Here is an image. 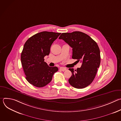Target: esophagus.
<instances>
[{"instance_id":"obj_1","label":"esophagus","mask_w":121,"mask_h":121,"mask_svg":"<svg viewBox=\"0 0 121 121\" xmlns=\"http://www.w3.org/2000/svg\"><path fill=\"white\" fill-rule=\"evenodd\" d=\"M66 68L65 67H61L60 68V70H61L62 71H64L66 70Z\"/></svg>"}]
</instances>
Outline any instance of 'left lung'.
Instances as JSON below:
<instances>
[{"label": "left lung", "instance_id": "obj_1", "mask_svg": "<svg viewBox=\"0 0 121 121\" xmlns=\"http://www.w3.org/2000/svg\"><path fill=\"white\" fill-rule=\"evenodd\" d=\"M59 39L72 48V58L82 63L77 70L69 68L72 74L68 79L69 83L77 89L87 87L93 81L100 63V51L97 43L87 34L77 31L62 33Z\"/></svg>", "mask_w": 121, "mask_h": 121}]
</instances>
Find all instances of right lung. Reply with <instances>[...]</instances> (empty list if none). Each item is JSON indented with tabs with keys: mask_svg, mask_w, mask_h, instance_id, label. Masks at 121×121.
Listing matches in <instances>:
<instances>
[{
	"mask_svg": "<svg viewBox=\"0 0 121 121\" xmlns=\"http://www.w3.org/2000/svg\"><path fill=\"white\" fill-rule=\"evenodd\" d=\"M61 33L42 31L33 35L24 44L21 62L27 80L38 88L43 87L52 79L57 67L49 66L44 57L48 56L53 43Z\"/></svg>",
	"mask_w": 121,
	"mask_h": 121,
	"instance_id": "add662e5",
	"label": "right lung"
}]
</instances>
